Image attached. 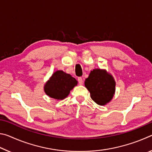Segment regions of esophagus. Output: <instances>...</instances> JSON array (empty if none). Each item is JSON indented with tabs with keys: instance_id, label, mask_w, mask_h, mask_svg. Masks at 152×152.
Instances as JSON below:
<instances>
[{
	"instance_id": "34e87169",
	"label": "esophagus",
	"mask_w": 152,
	"mask_h": 152,
	"mask_svg": "<svg viewBox=\"0 0 152 152\" xmlns=\"http://www.w3.org/2000/svg\"><path fill=\"white\" fill-rule=\"evenodd\" d=\"M78 84L80 85H82V84H83V80L81 78V77H79L78 78Z\"/></svg>"
}]
</instances>
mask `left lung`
<instances>
[{"mask_svg":"<svg viewBox=\"0 0 152 152\" xmlns=\"http://www.w3.org/2000/svg\"><path fill=\"white\" fill-rule=\"evenodd\" d=\"M84 85L96 104L104 105L110 101L115 91V82L105 70L95 69L85 80Z\"/></svg>","mask_w":152,"mask_h":152,"instance_id":"8db88e82","label":"left lung"}]
</instances>
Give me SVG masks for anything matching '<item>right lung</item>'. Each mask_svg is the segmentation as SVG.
Masks as SVG:
<instances>
[{
    "label": "right lung",
    "instance_id": "add662e5",
    "mask_svg": "<svg viewBox=\"0 0 152 152\" xmlns=\"http://www.w3.org/2000/svg\"><path fill=\"white\" fill-rule=\"evenodd\" d=\"M76 80L70 74L61 70L56 71L46 83L44 87L45 93L49 96L57 100L65 99L74 86L77 85Z\"/></svg>",
    "mask_w": 152,
    "mask_h": 152
}]
</instances>
